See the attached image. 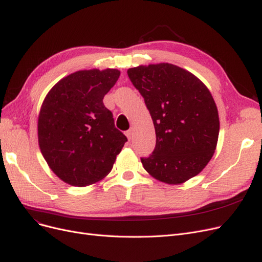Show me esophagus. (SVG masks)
<instances>
[{"label":"esophagus","mask_w":262,"mask_h":262,"mask_svg":"<svg viewBox=\"0 0 262 262\" xmlns=\"http://www.w3.org/2000/svg\"><path fill=\"white\" fill-rule=\"evenodd\" d=\"M132 133H133V129H130V130H128L125 132V136H126V138H128L129 140L132 138Z\"/></svg>","instance_id":"obj_1"}]
</instances>
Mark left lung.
I'll return each instance as SVG.
<instances>
[{"mask_svg":"<svg viewBox=\"0 0 262 262\" xmlns=\"http://www.w3.org/2000/svg\"><path fill=\"white\" fill-rule=\"evenodd\" d=\"M128 75L155 128L153 153L141 158L144 169L169 185L196 176L212 158L220 132L217 108L208 87L170 63L132 68Z\"/></svg>","mask_w":262,"mask_h":262,"instance_id":"left-lung-1","label":"left lung"}]
</instances>
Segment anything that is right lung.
Masks as SVG:
<instances>
[{
  "instance_id": "add662e5",
  "label": "right lung",
  "mask_w": 262,
  "mask_h": 262,
  "mask_svg": "<svg viewBox=\"0 0 262 262\" xmlns=\"http://www.w3.org/2000/svg\"><path fill=\"white\" fill-rule=\"evenodd\" d=\"M119 76L116 69L77 71L55 84L42 102L39 147L51 170L71 186L105 178L128 141L102 102Z\"/></svg>"
}]
</instances>
